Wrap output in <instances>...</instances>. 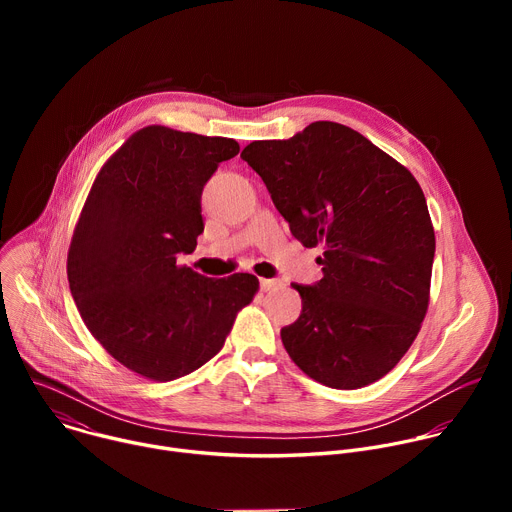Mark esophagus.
Listing matches in <instances>:
<instances>
[{
    "instance_id": "1",
    "label": "esophagus",
    "mask_w": 512,
    "mask_h": 512,
    "mask_svg": "<svg viewBox=\"0 0 512 512\" xmlns=\"http://www.w3.org/2000/svg\"><path fill=\"white\" fill-rule=\"evenodd\" d=\"M259 285H261V289H263V291H273V289L281 287L283 283H281L279 279H261V281H259Z\"/></svg>"
}]
</instances>
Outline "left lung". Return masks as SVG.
Returning a JSON list of instances; mask_svg holds the SVG:
<instances>
[{
    "mask_svg": "<svg viewBox=\"0 0 512 512\" xmlns=\"http://www.w3.org/2000/svg\"><path fill=\"white\" fill-rule=\"evenodd\" d=\"M241 158L291 235L324 249V277L291 283L302 314L281 328L287 354L332 389L379 381L413 344L429 304L435 235L421 186L367 137L332 121L253 141Z\"/></svg>",
    "mask_w": 512,
    "mask_h": 512,
    "instance_id": "obj_1",
    "label": "left lung"
}]
</instances>
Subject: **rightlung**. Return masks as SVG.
I'll return each instance as SVG.
<instances>
[{
  "label": "right lung",
  "instance_id": "obj_1",
  "mask_svg": "<svg viewBox=\"0 0 512 512\" xmlns=\"http://www.w3.org/2000/svg\"><path fill=\"white\" fill-rule=\"evenodd\" d=\"M239 150L229 137L143 127L87 196L68 249L70 294L103 348L145 379L200 369L259 289L251 273L212 279L176 263L204 231V184Z\"/></svg>",
  "mask_w": 512,
  "mask_h": 512
}]
</instances>
